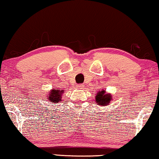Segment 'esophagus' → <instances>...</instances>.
Returning a JSON list of instances; mask_svg holds the SVG:
<instances>
[{
	"label": "esophagus",
	"mask_w": 159,
	"mask_h": 159,
	"mask_svg": "<svg viewBox=\"0 0 159 159\" xmlns=\"http://www.w3.org/2000/svg\"><path fill=\"white\" fill-rule=\"evenodd\" d=\"M77 87L78 89H83V88H84V85L82 84H77Z\"/></svg>",
	"instance_id": "esophagus-1"
}]
</instances>
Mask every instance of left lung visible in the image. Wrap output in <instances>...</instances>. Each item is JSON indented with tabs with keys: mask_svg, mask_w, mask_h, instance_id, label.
Returning <instances> with one entry per match:
<instances>
[{
	"mask_svg": "<svg viewBox=\"0 0 159 159\" xmlns=\"http://www.w3.org/2000/svg\"><path fill=\"white\" fill-rule=\"evenodd\" d=\"M112 100V97L110 93H107L106 91L102 89L101 91H98L95 96V102L97 105H101L104 107L109 105L110 103Z\"/></svg>",
	"mask_w": 159,
	"mask_h": 159,
	"instance_id": "left-lung-1",
	"label": "left lung"
}]
</instances>
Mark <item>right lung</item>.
I'll use <instances>...</instances> for the list:
<instances>
[{
  "instance_id": "obj_1",
  "label": "right lung",
  "mask_w": 159,
  "mask_h": 159,
  "mask_svg": "<svg viewBox=\"0 0 159 159\" xmlns=\"http://www.w3.org/2000/svg\"><path fill=\"white\" fill-rule=\"evenodd\" d=\"M64 90L62 89H52L47 95V100H49V102L57 104L59 102H61L62 95Z\"/></svg>"
}]
</instances>
